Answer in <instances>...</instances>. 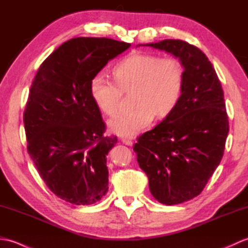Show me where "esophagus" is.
I'll return each mask as SVG.
<instances>
[{"label": "esophagus", "instance_id": "1", "mask_svg": "<svg viewBox=\"0 0 248 248\" xmlns=\"http://www.w3.org/2000/svg\"><path fill=\"white\" fill-rule=\"evenodd\" d=\"M123 143L125 144V145H128V146H132L133 145V141L131 140L130 139H123Z\"/></svg>", "mask_w": 248, "mask_h": 248}]
</instances>
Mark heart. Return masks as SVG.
<instances>
[{"label": "heart", "instance_id": "1", "mask_svg": "<svg viewBox=\"0 0 248 248\" xmlns=\"http://www.w3.org/2000/svg\"><path fill=\"white\" fill-rule=\"evenodd\" d=\"M115 81L97 73L89 82L94 104L107 116L120 108L121 91L134 88L132 104L109 121V128L123 136H134L148 128L155 115L165 118L180 102L184 87V67L176 57L132 53L118 62L113 69Z\"/></svg>", "mask_w": 248, "mask_h": 248}]
</instances>
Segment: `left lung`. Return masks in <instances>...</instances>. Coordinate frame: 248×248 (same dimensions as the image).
<instances>
[{"instance_id":"obj_1","label":"left lung","mask_w":248,"mask_h":248,"mask_svg":"<svg viewBox=\"0 0 248 248\" xmlns=\"http://www.w3.org/2000/svg\"><path fill=\"white\" fill-rule=\"evenodd\" d=\"M144 46L170 52L184 67L177 108L133 146L152 196L178 204L202 192L222 160L229 131L224 92L211 62L197 46L180 39Z\"/></svg>"}]
</instances>
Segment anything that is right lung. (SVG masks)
<instances>
[{
  "label": "right lung",
  "mask_w": 248,
  "mask_h": 248,
  "mask_svg": "<svg viewBox=\"0 0 248 248\" xmlns=\"http://www.w3.org/2000/svg\"><path fill=\"white\" fill-rule=\"evenodd\" d=\"M130 46L105 37L72 38L46 57L31 83L23 113L28 152L50 191L67 202L92 204L108 192L107 155L117 136H104L89 82Z\"/></svg>",
  "instance_id": "add662e5"
}]
</instances>
